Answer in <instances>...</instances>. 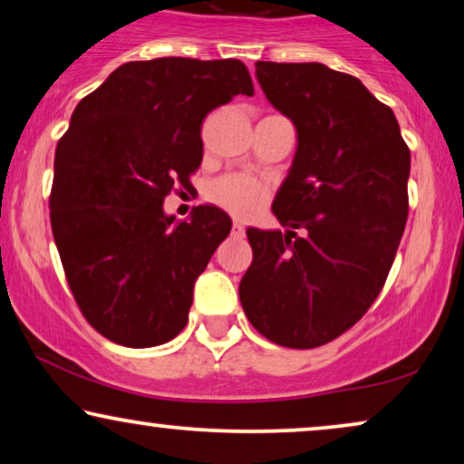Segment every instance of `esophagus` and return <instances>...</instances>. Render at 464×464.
<instances>
[{
	"label": "esophagus",
	"mask_w": 464,
	"mask_h": 464,
	"mask_svg": "<svg viewBox=\"0 0 464 464\" xmlns=\"http://www.w3.org/2000/svg\"><path fill=\"white\" fill-rule=\"evenodd\" d=\"M232 234H234V237H243L245 226L238 224V221H234V224H232Z\"/></svg>",
	"instance_id": "obj_1"
}]
</instances>
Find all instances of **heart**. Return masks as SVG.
Instances as JSON below:
<instances>
[{
	"instance_id": "1",
	"label": "heart",
	"mask_w": 464,
	"mask_h": 464,
	"mask_svg": "<svg viewBox=\"0 0 464 464\" xmlns=\"http://www.w3.org/2000/svg\"><path fill=\"white\" fill-rule=\"evenodd\" d=\"M211 200L224 207L234 218L249 219L262 211L268 200V188L253 177L230 175L211 188Z\"/></svg>"
}]
</instances>
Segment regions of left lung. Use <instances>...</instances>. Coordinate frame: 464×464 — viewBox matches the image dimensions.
I'll return each instance as SVG.
<instances>
[{"mask_svg": "<svg viewBox=\"0 0 464 464\" xmlns=\"http://www.w3.org/2000/svg\"><path fill=\"white\" fill-rule=\"evenodd\" d=\"M256 78L294 122L297 150L272 202L289 230H246L240 304L264 338L316 348L351 329L389 276L408 219L410 150L391 107L354 75L257 61Z\"/></svg>", "mask_w": 464, "mask_h": 464, "instance_id": "obj_1", "label": "left lung"}]
</instances>
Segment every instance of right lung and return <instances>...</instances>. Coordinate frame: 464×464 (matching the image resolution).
<instances>
[{
  "instance_id": "add662e5",
  "label": "right lung",
  "mask_w": 464,
  "mask_h": 464,
  "mask_svg": "<svg viewBox=\"0 0 464 464\" xmlns=\"http://www.w3.org/2000/svg\"><path fill=\"white\" fill-rule=\"evenodd\" d=\"M253 94L237 59L164 56L110 73L75 107L54 154L50 224L82 314L107 340L158 346L186 327L194 283L232 219L213 205L175 221L162 202L202 162L200 126Z\"/></svg>"
}]
</instances>
